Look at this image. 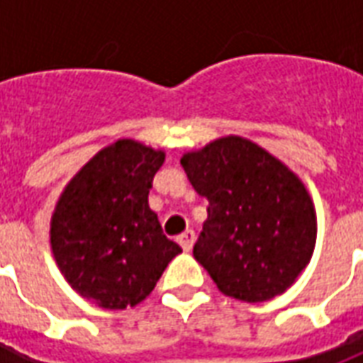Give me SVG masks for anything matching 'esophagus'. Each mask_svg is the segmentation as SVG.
<instances>
[{
    "label": "esophagus",
    "mask_w": 363,
    "mask_h": 363,
    "mask_svg": "<svg viewBox=\"0 0 363 363\" xmlns=\"http://www.w3.org/2000/svg\"><path fill=\"white\" fill-rule=\"evenodd\" d=\"M177 241H179V245H181V247H182V251L189 252L190 249H192V245H194V241H196V235H194V231H192V229H189V231H184V233H181Z\"/></svg>",
    "instance_id": "obj_1"
}]
</instances>
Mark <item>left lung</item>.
I'll return each mask as SVG.
<instances>
[{"instance_id":"left-lung-1","label":"left lung","mask_w":363,"mask_h":363,"mask_svg":"<svg viewBox=\"0 0 363 363\" xmlns=\"http://www.w3.org/2000/svg\"><path fill=\"white\" fill-rule=\"evenodd\" d=\"M181 165L210 202L194 259L221 294L260 303L291 288L317 241V213L301 179L241 135L186 151Z\"/></svg>"}]
</instances>
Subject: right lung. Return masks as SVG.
Here are the masks:
<instances>
[{"label":"right lung","instance_id":"1","mask_svg":"<svg viewBox=\"0 0 363 363\" xmlns=\"http://www.w3.org/2000/svg\"><path fill=\"white\" fill-rule=\"evenodd\" d=\"M165 151L130 138L95 153L62 190L50 220V247L66 281L104 309L150 296L182 252L163 235L147 204Z\"/></svg>","mask_w":363,"mask_h":363}]
</instances>
